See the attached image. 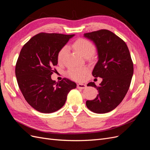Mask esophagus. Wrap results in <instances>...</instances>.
Segmentation results:
<instances>
[{
    "mask_svg": "<svg viewBox=\"0 0 150 150\" xmlns=\"http://www.w3.org/2000/svg\"><path fill=\"white\" fill-rule=\"evenodd\" d=\"M77 88L78 89H83L84 88H86V85L84 84H81V83H79L77 85Z\"/></svg>",
    "mask_w": 150,
    "mask_h": 150,
    "instance_id": "34e87169",
    "label": "esophagus"
}]
</instances>
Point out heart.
I'll list each match as a JSON object with an SVG mask.
<instances>
[{
    "instance_id": "b5f03b06",
    "label": "heart",
    "mask_w": 150,
    "mask_h": 150,
    "mask_svg": "<svg viewBox=\"0 0 150 150\" xmlns=\"http://www.w3.org/2000/svg\"><path fill=\"white\" fill-rule=\"evenodd\" d=\"M73 47L81 56L84 57L92 56L96 51V47L93 42L87 39L79 38L73 43ZM68 48L64 46L61 48L57 54V61L63 62L67 55ZM89 69L87 67H72L67 71L70 78L76 81H83L88 74Z\"/></svg>"
}]
</instances>
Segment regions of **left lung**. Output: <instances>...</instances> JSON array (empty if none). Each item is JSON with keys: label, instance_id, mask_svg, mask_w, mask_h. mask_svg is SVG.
<instances>
[{"label": "left lung", "instance_id": "1", "mask_svg": "<svg viewBox=\"0 0 150 150\" xmlns=\"http://www.w3.org/2000/svg\"><path fill=\"white\" fill-rule=\"evenodd\" d=\"M84 36L93 41L97 48L98 61L93 76L103 78L99 86L94 82L88 84L97 88L98 94L93 100L86 101V106L94 112L106 113L118 106L128 92L133 63L125 42L110 30L101 29Z\"/></svg>", "mask_w": 150, "mask_h": 150}]
</instances>
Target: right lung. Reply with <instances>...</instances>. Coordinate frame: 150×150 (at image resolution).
Listing matches in <instances>:
<instances>
[{
	"instance_id": "1",
	"label": "right lung",
	"mask_w": 150,
	"mask_h": 150,
	"mask_svg": "<svg viewBox=\"0 0 150 150\" xmlns=\"http://www.w3.org/2000/svg\"><path fill=\"white\" fill-rule=\"evenodd\" d=\"M74 34L39 33L25 43L16 66V76L23 96L40 112L51 113L64 105L67 94L76 84L64 78L56 83L51 79L57 54Z\"/></svg>"
}]
</instances>
